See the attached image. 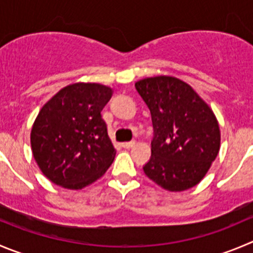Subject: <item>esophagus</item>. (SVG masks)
Wrapping results in <instances>:
<instances>
[{"label": "esophagus", "mask_w": 253, "mask_h": 253, "mask_svg": "<svg viewBox=\"0 0 253 253\" xmlns=\"http://www.w3.org/2000/svg\"><path fill=\"white\" fill-rule=\"evenodd\" d=\"M135 145V141H126V143H122V146L124 149H130Z\"/></svg>", "instance_id": "esophagus-1"}]
</instances>
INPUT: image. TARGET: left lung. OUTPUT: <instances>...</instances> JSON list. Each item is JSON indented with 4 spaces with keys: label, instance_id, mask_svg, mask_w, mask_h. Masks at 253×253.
<instances>
[{
    "label": "left lung",
    "instance_id": "left-lung-1",
    "mask_svg": "<svg viewBox=\"0 0 253 253\" xmlns=\"http://www.w3.org/2000/svg\"><path fill=\"white\" fill-rule=\"evenodd\" d=\"M135 88L151 114L154 138L146 176L168 191H185L208 174L220 150L218 122L191 85L170 76L140 79Z\"/></svg>",
    "mask_w": 253,
    "mask_h": 253
}]
</instances>
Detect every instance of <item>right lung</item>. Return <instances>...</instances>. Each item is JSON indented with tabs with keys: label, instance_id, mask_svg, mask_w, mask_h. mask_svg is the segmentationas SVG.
Returning a JSON list of instances; mask_svg holds the SVG:
<instances>
[{
	"label": "right lung",
	"instance_id": "right-lung-1",
	"mask_svg": "<svg viewBox=\"0 0 253 253\" xmlns=\"http://www.w3.org/2000/svg\"><path fill=\"white\" fill-rule=\"evenodd\" d=\"M113 89L99 83L69 84L38 113L31 130L32 154L53 184L82 190L105 174L117 150L102 110Z\"/></svg>",
	"mask_w": 253,
	"mask_h": 253
}]
</instances>
